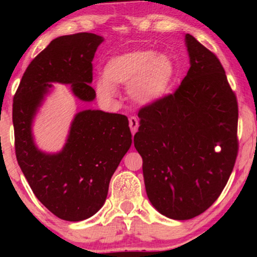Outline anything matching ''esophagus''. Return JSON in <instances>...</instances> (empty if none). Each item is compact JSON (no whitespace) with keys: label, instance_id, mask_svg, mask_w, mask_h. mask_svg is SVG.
<instances>
[{"label":"esophagus","instance_id":"1","mask_svg":"<svg viewBox=\"0 0 257 257\" xmlns=\"http://www.w3.org/2000/svg\"><path fill=\"white\" fill-rule=\"evenodd\" d=\"M128 124H130V128H131L132 135H136V132L138 131L139 128V120L137 117H130L128 118Z\"/></svg>","mask_w":257,"mask_h":257}]
</instances>
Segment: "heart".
I'll list each match as a JSON object with an SVG mask.
<instances>
[{"mask_svg": "<svg viewBox=\"0 0 257 257\" xmlns=\"http://www.w3.org/2000/svg\"><path fill=\"white\" fill-rule=\"evenodd\" d=\"M174 76V63L167 55L137 50L108 59L96 87L103 99L113 100L118 96L117 86L127 85L133 103L152 106L166 96Z\"/></svg>", "mask_w": 257, "mask_h": 257, "instance_id": "heart-1", "label": "heart"}]
</instances>
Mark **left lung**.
Masks as SVG:
<instances>
[{
  "mask_svg": "<svg viewBox=\"0 0 257 257\" xmlns=\"http://www.w3.org/2000/svg\"><path fill=\"white\" fill-rule=\"evenodd\" d=\"M185 43L187 75L173 94L139 111L135 135L149 200L173 220L193 219L216 201L238 149L237 101L222 65L192 35Z\"/></svg>",
  "mask_w": 257,
  "mask_h": 257,
  "instance_id": "obj_1",
  "label": "left lung"
}]
</instances>
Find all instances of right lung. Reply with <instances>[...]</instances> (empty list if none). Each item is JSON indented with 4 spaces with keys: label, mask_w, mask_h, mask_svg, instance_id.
Listing matches in <instances>:
<instances>
[{
    "label": "right lung",
    "mask_w": 257,
    "mask_h": 257,
    "mask_svg": "<svg viewBox=\"0 0 257 257\" xmlns=\"http://www.w3.org/2000/svg\"><path fill=\"white\" fill-rule=\"evenodd\" d=\"M104 38L79 33L55 38L28 66L13 103L17 163L36 198L59 219L82 221L106 200L108 185L132 144L124 114L84 110L73 118L57 153L36 146L33 122L51 83L70 84L79 100L92 101V59Z\"/></svg>",
    "instance_id": "1"
}]
</instances>
